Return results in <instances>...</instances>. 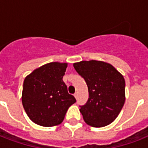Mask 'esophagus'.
<instances>
[{"label":"esophagus","instance_id":"34e87169","mask_svg":"<svg viewBox=\"0 0 148 148\" xmlns=\"http://www.w3.org/2000/svg\"><path fill=\"white\" fill-rule=\"evenodd\" d=\"M74 95V97H75V98H77V97H78V94H77V92L75 93Z\"/></svg>","mask_w":148,"mask_h":148}]
</instances>
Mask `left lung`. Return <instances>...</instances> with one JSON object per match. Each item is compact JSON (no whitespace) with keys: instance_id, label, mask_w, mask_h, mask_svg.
Here are the masks:
<instances>
[{"instance_id":"1","label":"left lung","mask_w":148,"mask_h":148,"mask_svg":"<svg viewBox=\"0 0 148 148\" xmlns=\"http://www.w3.org/2000/svg\"><path fill=\"white\" fill-rule=\"evenodd\" d=\"M74 69L88 88L89 98L80 106L84 121L94 127L112 123L121 112L125 101V81L112 65L100 60L74 63Z\"/></svg>"}]
</instances>
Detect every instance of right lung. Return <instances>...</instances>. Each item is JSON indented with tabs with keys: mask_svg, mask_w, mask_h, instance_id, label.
Segmentation results:
<instances>
[{
	"mask_svg": "<svg viewBox=\"0 0 148 148\" xmlns=\"http://www.w3.org/2000/svg\"><path fill=\"white\" fill-rule=\"evenodd\" d=\"M67 67V63H48L24 79L22 103L34 123L43 127L61 124L68 108L76 102L63 81Z\"/></svg>",
	"mask_w": 148,
	"mask_h": 148,
	"instance_id": "right-lung-1",
	"label": "right lung"
}]
</instances>
